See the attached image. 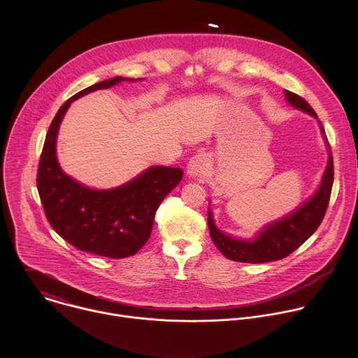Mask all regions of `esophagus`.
Returning a JSON list of instances; mask_svg holds the SVG:
<instances>
[{"mask_svg":"<svg viewBox=\"0 0 358 358\" xmlns=\"http://www.w3.org/2000/svg\"><path fill=\"white\" fill-rule=\"evenodd\" d=\"M207 167H208L207 156L206 155H196L189 160V163L187 166V173L191 177H198L207 170Z\"/></svg>","mask_w":358,"mask_h":358,"instance_id":"obj_1","label":"esophagus"}]
</instances>
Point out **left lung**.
Here are the masks:
<instances>
[{
  "instance_id": "obj_1",
  "label": "left lung",
  "mask_w": 358,
  "mask_h": 358,
  "mask_svg": "<svg viewBox=\"0 0 358 358\" xmlns=\"http://www.w3.org/2000/svg\"><path fill=\"white\" fill-rule=\"evenodd\" d=\"M285 94L292 106L317 119V115L313 110V108L301 96L290 90H285ZM322 131L324 138L327 140L323 126ZM327 145L330 151L329 163L322 180V185L317 189V192L308 202L303 203L297 211L292 213L286 218H282L280 221L271 224L255 241H241L221 232L214 225L213 214L208 210L210 235L213 238V242L225 258L245 264H264L279 261L289 257L292 252H294L301 243H304L313 235V232L319 228L326 215L334 180L333 156L329 141Z\"/></svg>"
}]
</instances>
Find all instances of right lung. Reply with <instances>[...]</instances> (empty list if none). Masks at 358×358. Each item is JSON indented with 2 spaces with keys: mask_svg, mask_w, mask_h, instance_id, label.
Here are the masks:
<instances>
[{
  "mask_svg": "<svg viewBox=\"0 0 358 358\" xmlns=\"http://www.w3.org/2000/svg\"><path fill=\"white\" fill-rule=\"evenodd\" d=\"M123 80L127 79L116 76L94 83L65 101L48 129L36 176L50 227L76 249L112 259L131 257L143 248L159 206L184 174L181 169L151 167L119 188L97 191L76 182L61 170L55 143L69 105L89 92L108 89Z\"/></svg>",
  "mask_w": 358,
  "mask_h": 358,
  "instance_id": "1",
  "label": "right lung"
}]
</instances>
